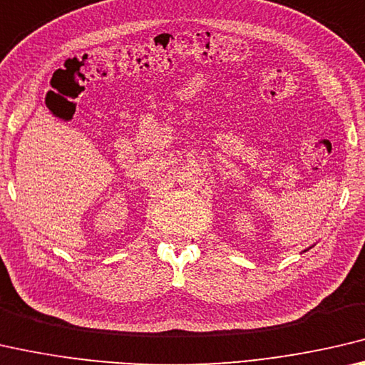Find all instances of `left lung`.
Masks as SVG:
<instances>
[{
	"label": "left lung",
	"mask_w": 365,
	"mask_h": 365,
	"mask_svg": "<svg viewBox=\"0 0 365 365\" xmlns=\"http://www.w3.org/2000/svg\"><path fill=\"white\" fill-rule=\"evenodd\" d=\"M310 247H314V246H310ZM310 247H307V249H306V250H309V249H310ZM306 250H302V252H306Z\"/></svg>",
	"instance_id": "left-lung-1"
}]
</instances>
